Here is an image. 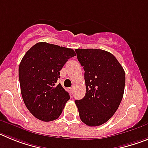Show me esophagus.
<instances>
[{"instance_id":"esophagus-1","label":"esophagus","mask_w":148,"mask_h":148,"mask_svg":"<svg viewBox=\"0 0 148 148\" xmlns=\"http://www.w3.org/2000/svg\"><path fill=\"white\" fill-rule=\"evenodd\" d=\"M69 91H70V93H72V92H73V87H70V88H69Z\"/></svg>"}]
</instances>
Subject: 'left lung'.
Masks as SVG:
<instances>
[{"instance_id":"1","label":"left lung","mask_w":148,"mask_h":148,"mask_svg":"<svg viewBox=\"0 0 148 148\" xmlns=\"http://www.w3.org/2000/svg\"><path fill=\"white\" fill-rule=\"evenodd\" d=\"M75 53L84 70L86 94L75 103L84 124L99 126L114 115L121 103L125 70L116 57L105 50L77 49Z\"/></svg>"}]
</instances>
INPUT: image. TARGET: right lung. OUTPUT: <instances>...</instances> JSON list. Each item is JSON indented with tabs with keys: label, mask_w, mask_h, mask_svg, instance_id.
I'll return each mask as SVG.
<instances>
[{
	"label": "right lung",
	"mask_w": 148,
	"mask_h": 148,
	"mask_svg": "<svg viewBox=\"0 0 148 148\" xmlns=\"http://www.w3.org/2000/svg\"><path fill=\"white\" fill-rule=\"evenodd\" d=\"M75 56L73 49L39 42L22 58L18 69L22 98L38 119L53 121L62 113L70 95L57 81L65 63Z\"/></svg>",
	"instance_id": "obj_1"
}]
</instances>
